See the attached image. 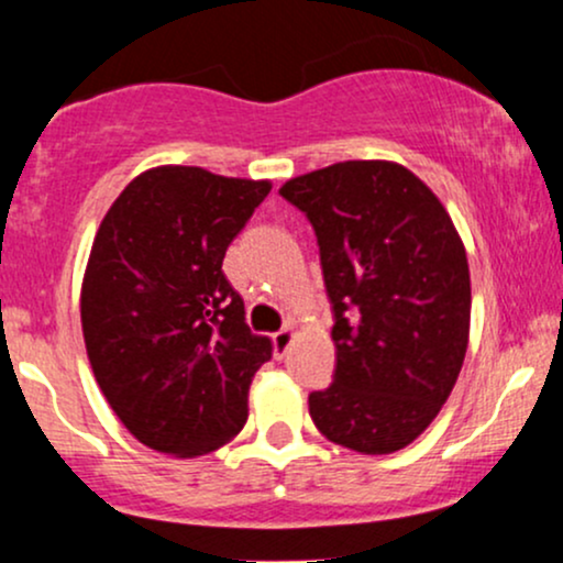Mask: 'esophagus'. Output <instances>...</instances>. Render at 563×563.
<instances>
[{"label": "esophagus", "instance_id": "1", "mask_svg": "<svg viewBox=\"0 0 563 563\" xmlns=\"http://www.w3.org/2000/svg\"><path fill=\"white\" fill-rule=\"evenodd\" d=\"M294 344V331L290 328H283L273 335V346H275V357H286V352Z\"/></svg>", "mask_w": 563, "mask_h": 563}]
</instances>
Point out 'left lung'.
I'll list each match as a JSON object with an SVG mask.
<instances>
[{"mask_svg":"<svg viewBox=\"0 0 563 563\" xmlns=\"http://www.w3.org/2000/svg\"><path fill=\"white\" fill-rule=\"evenodd\" d=\"M312 224L333 307V384L309 394L322 437L389 455L448 402L468 346L466 249L444 206L405 166L344 161L288 179Z\"/></svg>","mask_w":563,"mask_h":563,"instance_id":"1","label":"left lung"}]
</instances>
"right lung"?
<instances>
[{
	"instance_id": "obj_1",
	"label": "right lung",
	"mask_w": 563,
	"mask_h": 563,
	"mask_svg": "<svg viewBox=\"0 0 563 563\" xmlns=\"http://www.w3.org/2000/svg\"><path fill=\"white\" fill-rule=\"evenodd\" d=\"M267 179L158 166L124 187L97 230L81 286L95 378L151 450L196 457L249 418V386L273 357L222 273Z\"/></svg>"
}]
</instances>
